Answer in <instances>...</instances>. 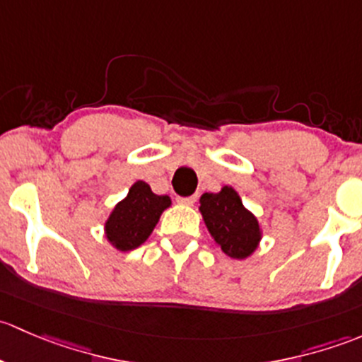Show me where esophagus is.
Wrapping results in <instances>:
<instances>
[{"instance_id":"esophagus-1","label":"esophagus","mask_w":362,"mask_h":362,"mask_svg":"<svg viewBox=\"0 0 362 362\" xmlns=\"http://www.w3.org/2000/svg\"><path fill=\"white\" fill-rule=\"evenodd\" d=\"M197 200V195H192V197H177V202L180 204H185V206H193Z\"/></svg>"}]
</instances>
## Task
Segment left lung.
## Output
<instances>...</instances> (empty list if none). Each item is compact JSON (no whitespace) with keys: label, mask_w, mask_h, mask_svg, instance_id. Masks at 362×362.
Here are the masks:
<instances>
[{"label":"left lung","mask_w":362,"mask_h":362,"mask_svg":"<svg viewBox=\"0 0 362 362\" xmlns=\"http://www.w3.org/2000/svg\"><path fill=\"white\" fill-rule=\"evenodd\" d=\"M200 212L209 233L230 258H247L262 238L258 219L242 206L240 197L230 186L219 193H204Z\"/></svg>","instance_id":"8db88e82"}]
</instances>
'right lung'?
Here are the masks:
<instances>
[{"label":"right lung","mask_w":362,"mask_h":362,"mask_svg":"<svg viewBox=\"0 0 362 362\" xmlns=\"http://www.w3.org/2000/svg\"><path fill=\"white\" fill-rule=\"evenodd\" d=\"M169 206V197L155 195L148 182H134L129 195L113 209L106 221L107 240L120 251L139 247L153 232L163 209Z\"/></svg>","instance_id":"right-lung-1"}]
</instances>
